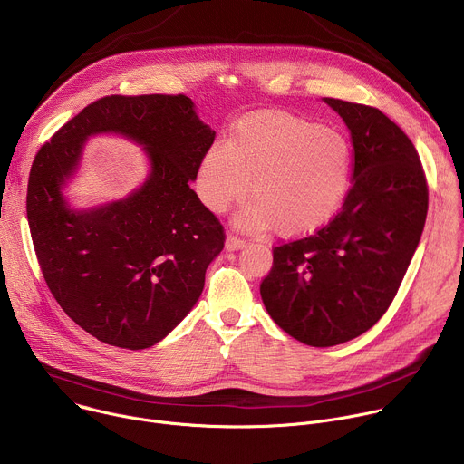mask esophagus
I'll list each match as a JSON object with an SVG mask.
<instances>
[{
	"label": "esophagus",
	"mask_w": 464,
	"mask_h": 464,
	"mask_svg": "<svg viewBox=\"0 0 464 464\" xmlns=\"http://www.w3.org/2000/svg\"><path fill=\"white\" fill-rule=\"evenodd\" d=\"M244 246H246V240H244V238H240L238 235H233V233L227 235V238H226V247H227L229 251L240 249V247H244Z\"/></svg>",
	"instance_id": "esophagus-1"
}]
</instances>
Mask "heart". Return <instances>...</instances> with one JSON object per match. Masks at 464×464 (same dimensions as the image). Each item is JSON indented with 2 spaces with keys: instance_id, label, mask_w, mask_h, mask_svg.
<instances>
[{
  "instance_id": "obj_1",
  "label": "heart",
  "mask_w": 464,
  "mask_h": 464,
  "mask_svg": "<svg viewBox=\"0 0 464 464\" xmlns=\"http://www.w3.org/2000/svg\"><path fill=\"white\" fill-rule=\"evenodd\" d=\"M351 165V147L340 131L286 111H258L237 124L226 145L208 150L196 188L213 213L242 200L249 188L251 200L237 224L299 237L340 211Z\"/></svg>"
}]
</instances>
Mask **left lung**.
Instances as JSON below:
<instances>
[{
    "mask_svg": "<svg viewBox=\"0 0 464 464\" xmlns=\"http://www.w3.org/2000/svg\"><path fill=\"white\" fill-rule=\"evenodd\" d=\"M324 102L351 130L353 185L328 224L274 247L260 283L272 319L312 347L345 343L387 312L428 215L426 174L404 130L374 106Z\"/></svg>",
    "mask_w": 464,
    "mask_h": 464,
    "instance_id": "obj_1",
    "label": "left lung"
}]
</instances>
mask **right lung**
<instances>
[{
	"mask_svg": "<svg viewBox=\"0 0 464 464\" xmlns=\"http://www.w3.org/2000/svg\"><path fill=\"white\" fill-rule=\"evenodd\" d=\"M99 130L145 144L153 172L126 201L77 214L64 206L59 185L76 166L82 141ZM215 136L183 93L108 95L36 152L27 220L40 270L62 310L99 342L152 347L200 297L226 233L188 181Z\"/></svg>",
	"mask_w": 464,
	"mask_h": 464,
	"instance_id": "obj_1",
	"label": "right lung"
}]
</instances>
